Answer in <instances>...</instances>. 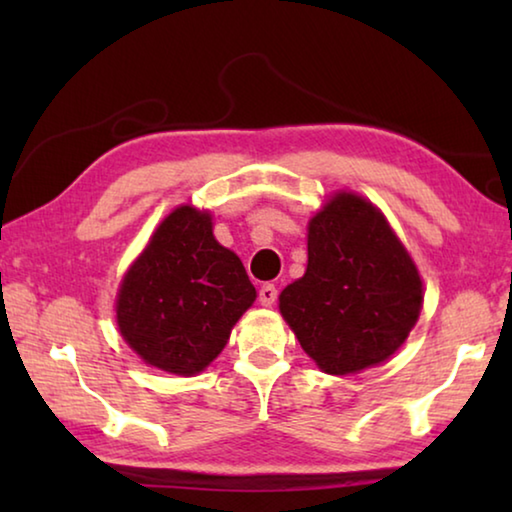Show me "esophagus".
Segmentation results:
<instances>
[{
  "label": "esophagus",
  "instance_id": "obj_1",
  "mask_svg": "<svg viewBox=\"0 0 512 512\" xmlns=\"http://www.w3.org/2000/svg\"><path fill=\"white\" fill-rule=\"evenodd\" d=\"M275 300H277V289L273 284H262V287H259V302H262L264 307H271Z\"/></svg>",
  "mask_w": 512,
  "mask_h": 512
}]
</instances>
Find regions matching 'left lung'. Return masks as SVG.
Listing matches in <instances>:
<instances>
[{"label": "left lung", "instance_id": "1", "mask_svg": "<svg viewBox=\"0 0 512 512\" xmlns=\"http://www.w3.org/2000/svg\"><path fill=\"white\" fill-rule=\"evenodd\" d=\"M307 271L280 311L320 370L348 375L386 361L420 316L422 282L372 203L336 194L309 221Z\"/></svg>", "mask_w": 512, "mask_h": 512}]
</instances>
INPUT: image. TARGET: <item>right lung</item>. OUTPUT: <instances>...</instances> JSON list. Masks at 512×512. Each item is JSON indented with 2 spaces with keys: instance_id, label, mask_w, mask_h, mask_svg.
Returning <instances> with one entry per match:
<instances>
[{
  "instance_id": "add662e5",
  "label": "right lung",
  "mask_w": 512,
  "mask_h": 512,
  "mask_svg": "<svg viewBox=\"0 0 512 512\" xmlns=\"http://www.w3.org/2000/svg\"><path fill=\"white\" fill-rule=\"evenodd\" d=\"M255 296L241 259L214 239L210 214L183 205L121 282L119 332L151 366L196 375L219 357Z\"/></svg>"
}]
</instances>
